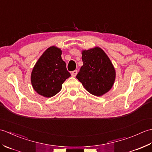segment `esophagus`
<instances>
[{
    "label": "esophagus",
    "mask_w": 152,
    "mask_h": 152,
    "mask_svg": "<svg viewBox=\"0 0 152 152\" xmlns=\"http://www.w3.org/2000/svg\"><path fill=\"white\" fill-rule=\"evenodd\" d=\"M77 72H78V71H77V70H73L72 72H71V75H72V76H73V77H75L76 76V74H77Z\"/></svg>",
    "instance_id": "34e87169"
}]
</instances>
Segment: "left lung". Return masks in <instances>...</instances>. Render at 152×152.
Masks as SVG:
<instances>
[{"label":"left lung","instance_id":"1","mask_svg":"<svg viewBox=\"0 0 152 152\" xmlns=\"http://www.w3.org/2000/svg\"><path fill=\"white\" fill-rule=\"evenodd\" d=\"M83 66L76 76L91 94L102 96L110 90L115 78L114 67L101 48L82 51Z\"/></svg>","mask_w":152,"mask_h":152}]
</instances>
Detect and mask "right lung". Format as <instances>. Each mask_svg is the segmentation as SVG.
I'll list each match as a JSON object with an SVG mask.
<instances>
[{"label":"right lung","instance_id":"1","mask_svg":"<svg viewBox=\"0 0 152 152\" xmlns=\"http://www.w3.org/2000/svg\"><path fill=\"white\" fill-rule=\"evenodd\" d=\"M62 51L51 46L38 60L31 73V83L38 94L51 97L59 93L62 84L70 74L61 58Z\"/></svg>","mask_w":152,"mask_h":152}]
</instances>
